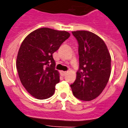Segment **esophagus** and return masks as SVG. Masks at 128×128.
Masks as SVG:
<instances>
[{
  "label": "esophagus",
  "instance_id": "34e87169",
  "mask_svg": "<svg viewBox=\"0 0 128 128\" xmlns=\"http://www.w3.org/2000/svg\"><path fill=\"white\" fill-rule=\"evenodd\" d=\"M60 74H61V75H62V76H64L65 75H66V74H67V72H64V71H61L60 72Z\"/></svg>",
  "mask_w": 128,
  "mask_h": 128
}]
</instances>
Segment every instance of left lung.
<instances>
[{
  "label": "left lung",
  "instance_id": "obj_1",
  "mask_svg": "<svg viewBox=\"0 0 128 128\" xmlns=\"http://www.w3.org/2000/svg\"><path fill=\"white\" fill-rule=\"evenodd\" d=\"M78 42L79 70L70 85L78 99L90 101L102 92L111 74V56L102 39L86 30L72 32Z\"/></svg>",
  "mask_w": 128,
  "mask_h": 128
}]
</instances>
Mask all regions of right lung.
<instances>
[{
	"label": "right lung",
	"instance_id": "add662e5",
	"mask_svg": "<svg viewBox=\"0 0 128 128\" xmlns=\"http://www.w3.org/2000/svg\"><path fill=\"white\" fill-rule=\"evenodd\" d=\"M70 36L66 31L41 28L30 33L21 44L16 64L19 78L37 99H47L54 94L60 74L55 70L52 54Z\"/></svg>",
	"mask_w": 128,
	"mask_h": 128
}]
</instances>
